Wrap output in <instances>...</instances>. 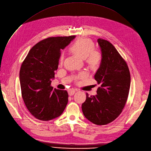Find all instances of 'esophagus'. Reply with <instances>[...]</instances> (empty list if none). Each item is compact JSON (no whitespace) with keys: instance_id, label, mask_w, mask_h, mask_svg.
Listing matches in <instances>:
<instances>
[{"instance_id":"1","label":"esophagus","mask_w":151,"mask_h":151,"mask_svg":"<svg viewBox=\"0 0 151 151\" xmlns=\"http://www.w3.org/2000/svg\"><path fill=\"white\" fill-rule=\"evenodd\" d=\"M75 93V90L73 89H71L68 90V94L69 96H73Z\"/></svg>"}]
</instances>
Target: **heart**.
Returning <instances> with one entry per match:
<instances>
[{
  "instance_id": "heart-1",
  "label": "heart",
  "mask_w": 151,
  "mask_h": 151,
  "mask_svg": "<svg viewBox=\"0 0 151 151\" xmlns=\"http://www.w3.org/2000/svg\"><path fill=\"white\" fill-rule=\"evenodd\" d=\"M70 49L75 54L83 59H86L89 66L96 68L99 66L102 61V54L100 52L94 50V44L91 39L87 37H80L71 45ZM64 53L60 55V61L62 63L64 60Z\"/></svg>"
}]
</instances>
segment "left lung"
Masks as SVG:
<instances>
[{
	"label": "left lung",
	"mask_w": 151,
	"mask_h": 151,
	"mask_svg": "<svg viewBox=\"0 0 151 151\" xmlns=\"http://www.w3.org/2000/svg\"><path fill=\"white\" fill-rule=\"evenodd\" d=\"M102 61L94 75L100 87L96 96H89L82 104L84 116L97 125L113 122L122 113L129 94L131 77L126 62L108 41L98 39Z\"/></svg>",
	"instance_id": "left-lung-1"
}]
</instances>
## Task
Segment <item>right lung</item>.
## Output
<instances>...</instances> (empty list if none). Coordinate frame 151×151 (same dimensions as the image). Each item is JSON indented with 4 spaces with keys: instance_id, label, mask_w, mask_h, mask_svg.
Returning a JSON list of instances; mask_svg holds the SVG:
<instances>
[{
    "instance_id": "1",
    "label": "right lung",
    "mask_w": 151,
    "mask_h": 151,
    "mask_svg": "<svg viewBox=\"0 0 151 151\" xmlns=\"http://www.w3.org/2000/svg\"><path fill=\"white\" fill-rule=\"evenodd\" d=\"M75 36L51 37L35 45L19 71L22 94L26 107L37 119L49 121L62 115L68 103L67 91L50 86L55 78L61 50Z\"/></svg>"
}]
</instances>
